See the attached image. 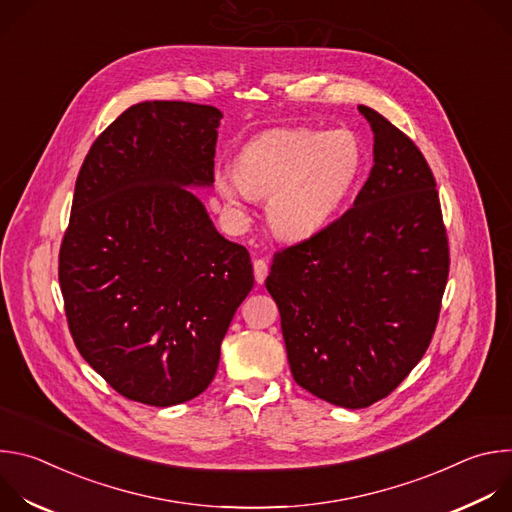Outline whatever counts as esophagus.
I'll use <instances>...</instances> for the list:
<instances>
[{
  "mask_svg": "<svg viewBox=\"0 0 512 512\" xmlns=\"http://www.w3.org/2000/svg\"><path fill=\"white\" fill-rule=\"evenodd\" d=\"M253 271H255V281H257V283H263V281H265V277H267V273H269V265H267V261H265V259H255V263H253Z\"/></svg>",
  "mask_w": 512,
  "mask_h": 512,
  "instance_id": "obj_1",
  "label": "esophagus"
}]
</instances>
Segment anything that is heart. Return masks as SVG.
<instances>
[{"mask_svg":"<svg viewBox=\"0 0 512 512\" xmlns=\"http://www.w3.org/2000/svg\"><path fill=\"white\" fill-rule=\"evenodd\" d=\"M362 166V143L348 129H273L243 145L237 166H218L214 186L235 208L251 196H267L271 229L285 239H304L330 223Z\"/></svg>","mask_w":512,"mask_h":512,"instance_id":"1","label":"heart"}]
</instances>
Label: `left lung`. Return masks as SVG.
<instances>
[{"instance_id":"1","label":"left lung","mask_w":512,"mask_h":512,"mask_svg":"<svg viewBox=\"0 0 512 512\" xmlns=\"http://www.w3.org/2000/svg\"><path fill=\"white\" fill-rule=\"evenodd\" d=\"M369 180L334 223L273 255L265 287L296 383L346 409L385 399L425 354L450 247L435 178L417 145L371 107Z\"/></svg>"}]
</instances>
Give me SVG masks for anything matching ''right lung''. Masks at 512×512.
<instances>
[{
	"mask_svg": "<svg viewBox=\"0 0 512 512\" xmlns=\"http://www.w3.org/2000/svg\"><path fill=\"white\" fill-rule=\"evenodd\" d=\"M223 113L184 101L123 111L81 166L58 281L83 358L123 397L170 407L214 379L221 342L253 287L186 186H212Z\"/></svg>",
	"mask_w": 512,
	"mask_h": 512,
	"instance_id": "1",
	"label": "right lung"
}]
</instances>
